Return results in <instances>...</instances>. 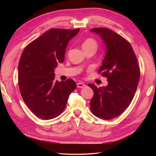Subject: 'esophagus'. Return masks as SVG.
<instances>
[{
	"label": "esophagus",
	"instance_id": "esophagus-1",
	"mask_svg": "<svg viewBox=\"0 0 156 156\" xmlns=\"http://www.w3.org/2000/svg\"><path fill=\"white\" fill-rule=\"evenodd\" d=\"M85 87V84H84L83 83H77V87L78 88H83Z\"/></svg>",
	"mask_w": 156,
	"mask_h": 156
}]
</instances>
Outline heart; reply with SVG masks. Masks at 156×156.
<instances>
[{
    "instance_id": "1",
    "label": "heart",
    "mask_w": 156,
    "mask_h": 156,
    "mask_svg": "<svg viewBox=\"0 0 156 156\" xmlns=\"http://www.w3.org/2000/svg\"><path fill=\"white\" fill-rule=\"evenodd\" d=\"M82 47H83L84 51H87V50L91 49H94L96 50L98 48V43L94 38H88L83 42V43H82Z\"/></svg>"
}]
</instances>
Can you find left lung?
I'll list each match as a JSON object with an SVG mask.
<instances>
[{
  "instance_id": "8db88e82",
  "label": "left lung",
  "mask_w": 156,
  "mask_h": 156,
  "mask_svg": "<svg viewBox=\"0 0 156 156\" xmlns=\"http://www.w3.org/2000/svg\"><path fill=\"white\" fill-rule=\"evenodd\" d=\"M90 31L100 36L106 48L98 72L106 76L108 84L94 91L90 102L92 113L104 120H110L124 112L133 98L140 79L137 58L130 43L122 36L107 28H94Z\"/></svg>"
}]
</instances>
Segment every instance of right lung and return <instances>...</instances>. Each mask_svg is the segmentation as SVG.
<instances>
[{
    "instance_id": "obj_1",
    "label": "right lung",
    "mask_w": 156,
    "mask_h": 156,
    "mask_svg": "<svg viewBox=\"0 0 156 156\" xmlns=\"http://www.w3.org/2000/svg\"><path fill=\"white\" fill-rule=\"evenodd\" d=\"M80 31L51 29L23 50L18 64V84L25 104L37 117L50 120L58 116L76 89L72 79L55 81L54 70L65 60L69 42Z\"/></svg>"
}]
</instances>
